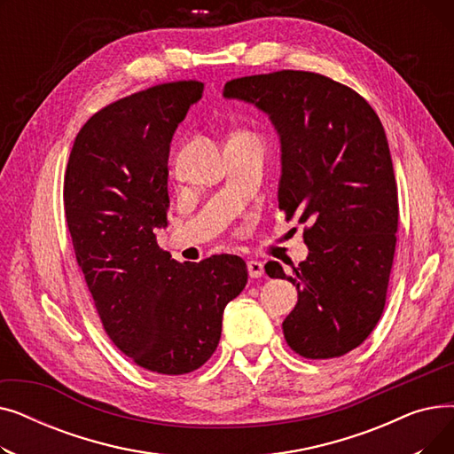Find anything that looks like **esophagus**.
Returning <instances> with one entry per match:
<instances>
[{"label": "esophagus", "instance_id": "obj_1", "mask_svg": "<svg viewBox=\"0 0 454 454\" xmlns=\"http://www.w3.org/2000/svg\"><path fill=\"white\" fill-rule=\"evenodd\" d=\"M247 269H248L250 278H261L265 274V267H263V263H261V261H248Z\"/></svg>", "mask_w": 454, "mask_h": 454}]
</instances>
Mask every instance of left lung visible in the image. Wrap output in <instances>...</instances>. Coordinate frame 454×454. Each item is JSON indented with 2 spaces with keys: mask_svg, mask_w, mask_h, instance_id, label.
<instances>
[{
  "mask_svg": "<svg viewBox=\"0 0 454 454\" xmlns=\"http://www.w3.org/2000/svg\"><path fill=\"white\" fill-rule=\"evenodd\" d=\"M223 98L269 115L279 209L307 224V259L287 278L298 303L283 320L285 340L305 359L340 356L383 315L395 252L397 187L380 119L359 93L309 71L235 79ZM267 274L285 278L281 265Z\"/></svg>",
  "mask_w": 454,
  "mask_h": 454,
  "instance_id": "left-lung-1",
  "label": "left lung"
}]
</instances>
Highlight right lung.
I'll return each instance as SVG.
<instances>
[{"label": "right lung", "instance_id": "1", "mask_svg": "<svg viewBox=\"0 0 454 454\" xmlns=\"http://www.w3.org/2000/svg\"><path fill=\"white\" fill-rule=\"evenodd\" d=\"M204 84H160L91 115L64 180L77 263L112 342L145 370L182 375L217 349L223 313L248 281L237 255L178 263L156 243L165 228L175 130Z\"/></svg>", "mask_w": 454, "mask_h": 454}]
</instances>
